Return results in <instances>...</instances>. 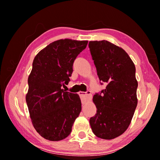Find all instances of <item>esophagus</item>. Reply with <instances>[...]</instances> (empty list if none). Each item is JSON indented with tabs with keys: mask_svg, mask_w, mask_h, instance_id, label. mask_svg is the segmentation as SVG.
<instances>
[{
	"mask_svg": "<svg viewBox=\"0 0 160 160\" xmlns=\"http://www.w3.org/2000/svg\"><path fill=\"white\" fill-rule=\"evenodd\" d=\"M78 95H79V96L82 98V99H83V98H85V100H86V99L87 100L91 99V98H92L91 92L89 91H87V92H84L80 91L79 92H78Z\"/></svg>",
	"mask_w": 160,
	"mask_h": 160,
	"instance_id": "esophagus-1",
	"label": "esophagus"
}]
</instances>
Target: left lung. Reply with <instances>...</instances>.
Returning <instances> with one entry per match:
<instances>
[{
  "label": "left lung",
  "mask_w": 160,
  "mask_h": 160,
  "mask_svg": "<svg viewBox=\"0 0 160 160\" xmlns=\"http://www.w3.org/2000/svg\"><path fill=\"white\" fill-rule=\"evenodd\" d=\"M98 78L108 84L93 96L97 113L89 119L96 136L115 138L128 128L138 104L135 66L128 54L108 41H89Z\"/></svg>",
  "instance_id": "8db88e82"
}]
</instances>
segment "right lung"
Returning <instances> with one entry per match:
<instances>
[{
    "label": "right lung",
    "instance_id": "right-lung-1",
    "mask_svg": "<svg viewBox=\"0 0 160 160\" xmlns=\"http://www.w3.org/2000/svg\"><path fill=\"white\" fill-rule=\"evenodd\" d=\"M87 43L60 39L35 57L25 98L32 125L43 138L59 141L67 138L82 111L79 95L62 86L68 84L74 60Z\"/></svg>",
    "mask_w": 160,
    "mask_h": 160
}]
</instances>
